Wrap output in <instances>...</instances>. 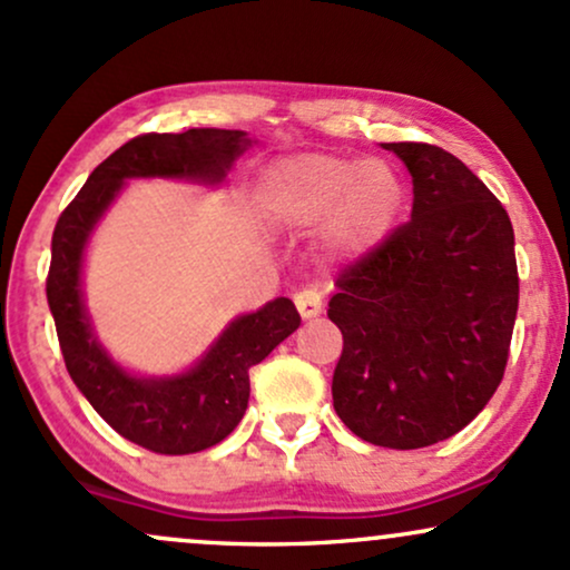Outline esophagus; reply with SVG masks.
<instances>
[{"instance_id":"obj_1","label":"esophagus","mask_w":570,"mask_h":570,"mask_svg":"<svg viewBox=\"0 0 570 570\" xmlns=\"http://www.w3.org/2000/svg\"><path fill=\"white\" fill-rule=\"evenodd\" d=\"M294 305H297L299 316L303 318H316L322 313V294L313 289H303L294 294Z\"/></svg>"}]
</instances>
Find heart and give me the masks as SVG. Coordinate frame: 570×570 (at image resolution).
<instances>
[{"label":"heart","instance_id":"obj_1","mask_svg":"<svg viewBox=\"0 0 570 570\" xmlns=\"http://www.w3.org/2000/svg\"><path fill=\"white\" fill-rule=\"evenodd\" d=\"M265 200L281 225H324L332 252L362 257L394 230L404 185L383 160L313 153L273 166L265 179Z\"/></svg>","mask_w":570,"mask_h":570}]
</instances>
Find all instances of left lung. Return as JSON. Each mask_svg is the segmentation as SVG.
<instances>
[{
	"label": "left lung",
	"instance_id": "left-lung-1",
	"mask_svg": "<svg viewBox=\"0 0 570 570\" xmlns=\"http://www.w3.org/2000/svg\"><path fill=\"white\" fill-rule=\"evenodd\" d=\"M412 176L410 222L340 273V421L377 448L417 450L480 415L509 362L520 276L507 208L455 155L383 144Z\"/></svg>",
	"mask_w": 570,
	"mask_h": 570
}]
</instances>
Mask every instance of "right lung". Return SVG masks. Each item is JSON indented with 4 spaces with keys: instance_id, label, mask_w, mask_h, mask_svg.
I'll use <instances>...</instances> for the list:
<instances>
[{
    "instance_id": "add662e5",
    "label": "right lung",
    "mask_w": 570,
    "mask_h": 570,
    "mask_svg": "<svg viewBox=\"0 0 570 570\" xmlns=\"http://www.w3.org/2000/svg\"><path fill=\"white\" fill-rule=\"evenodd\" d=\"M248 144L244 130L189 128L141 134L115 149L88 176L53 230L48 305L71 381L94 410L128 442L160 455L214 448L238 426L248 404V370L299 326L292 299L278 297L235 318L187 375L141 381L122 372L96 343L80 297V263L90 230L130 176L219 181Z\"/></svg>"
}]
</instances>
